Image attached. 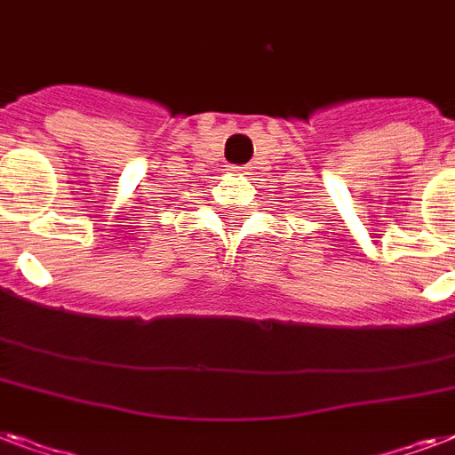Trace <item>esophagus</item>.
<instances>
[{
  "label": "esophagus",
  "instance_id": "obj_1",
  "mask_svg": "<svg viewBox=\"0 0 455 455\" xmlns=\"http://www.w3.org/2000/svg\"><path fill=\"white\" fill-rule=\"evenodd\" d=\"M234 172H243V167H231Z\"/></svg>",
  "mask_w": 455,
  "mask_h": 455
}]
</instances>
